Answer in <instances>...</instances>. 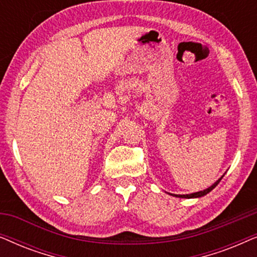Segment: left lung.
Here are the masks:
<instances>
[{
    "label": "left lung",
    "mask_w": 257,
    "mask_h": 257,
    "mask_svg": "<svg viewBox=\"0 0 257 257\" xmlns=\"http://www.w3.org/2000/svg\"><path fill=\"white\" fill-rule=\"evenodd\" d=\"M223 177V175H222ZM222 177H221L219 180H217L216 182H214V184L210 186V187H208L207 189H203V191H200V192H196V193H192V194H171L173 196H177V198H185V199H192V198H201V196L208 194V193L212 191V189H214L217 186V184L221 181V179H222Z\"/></svg>",
    "instance_id": "1"
}]
</instances>
